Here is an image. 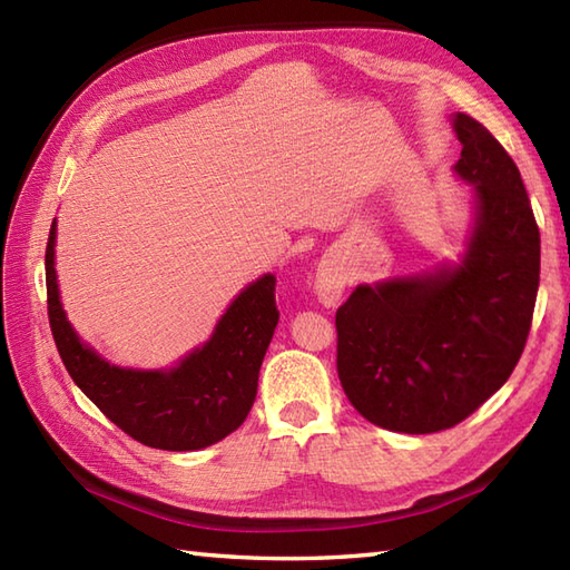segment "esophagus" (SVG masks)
Returning a JSON list of instances; mask_svg holds the SVG:
<instances>
[{"instance_id":"1","label":"esophagus","mask_w":570,"mask_h":570,"mask_svg":"<svg viewBox=\"0 0 570 570\" xmlns=\"http://www.w3.org/2000/svg\"><path fill=\"white\" fill-rule=\"evenodd\" d=\"M313 288L323 306H337L347 288V274L337 262H321L316 276H313Z\"/></svg>"}]
</instances>
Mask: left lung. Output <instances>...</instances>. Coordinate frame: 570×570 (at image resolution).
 I'll use <instances>...</instances> for the list:
<instances>
[{
	"instance_id": "obj_1",
	"label": "left lung",
	"mask_w": 570,
	"mask_h": 570,
	"mask_svg": "<svg viewBox=\"0 0 570 570\" xmlns=\"http://www.w3.org/2000/svg\"><path fill=\"white\" fill-rule=\"evenodd\" d=\"M470 186L455 262L360 284L335 313L337 377L362 416L399 433L468 419L510 380L539 292L541 237L512 156L475 119L451 117Z\"/></svg>"
}]
</instances>
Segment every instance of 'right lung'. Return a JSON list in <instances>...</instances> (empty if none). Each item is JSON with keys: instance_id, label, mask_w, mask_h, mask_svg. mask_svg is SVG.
Wrapping results in <instances>:
<instances>
[{"instance_id": "obj_1", "label": "right lung", "mask_w": 570, "mask_h": 570, "mask_svg": "<svg viewBox=\"0 0 570 570\" xmlns=\"http://www.w3.org/2000/svg\"><path fill=\"white\" fill-rule=\"evenodd\" d=\"M56 229L46 247L48 321L68 374L82 394L131 439L161 451H200L237 431L257 396L259 367L278 323L276 276L242 288L213 335L171 367L141 370L107 362L72 328L56 274Z\"/></svg>"}]
</instances>
